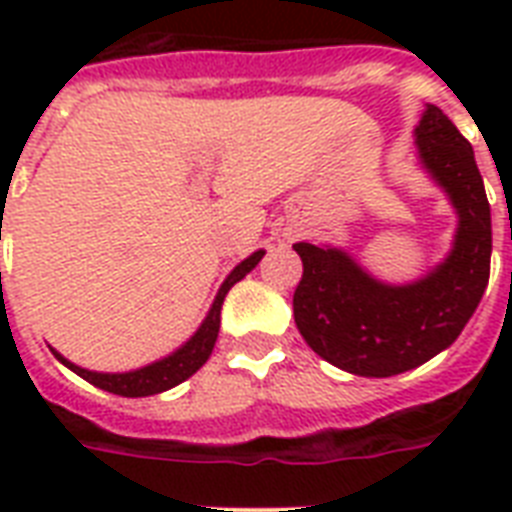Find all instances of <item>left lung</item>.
<instances>
[{"mask_svg": "<svg viewBox=\"0 0 512 512\" xmlns=\"http://www.w3.org/2000/svg\"><path fill=\"white\" fill-rule=\"evenodd\" d=\"M422 170L457 212L449 255L412 284H385L337 247L295 244L303 279L295 324L324 361L358 377H393L452 345L489 284L492 209L473 146L452 119L425 106L414 130Z\"/></svg>", "mask_w": 512, "mask_h": 512, "instance_id": "obj_1", "label": "left lung"}]
</instances>
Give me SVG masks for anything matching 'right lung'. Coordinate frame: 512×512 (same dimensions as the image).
I'll list each match as a JSON object with an SVG mask.
<instances>
[{"label":"right lung","instance_id":"right-lung-1","mask_svg":"<svg viewBox=\"0 0 512 512\" xmlns=\"http://www.w3.org/2000/svg\"><path fill=\"white\" fill-rule=\"evenodd\" d=\"M265 249H257L247 260H241L228 279L223 281V287L217 292L215 303L209 308L207 319L201 321V327L191 335V340L183 342L175 353L159 358L154 364L140 366V369H132V372H90V369H82V366L71 364L68 358H63L58 350H52L60 364H66L71 372H76L82 380L92 382L95 388L108 390V393H116V396L127 398H140V396H154V393H164V390L175 388L183 380H188L191 374H196L201 366L207 364L209 353L215 348L217 332H220V308H223V300L228 295V289L247 276L252 268H255L260 260H263Z\"/></svg>","mask_w":512,"mask_h":512}]
</instances>
